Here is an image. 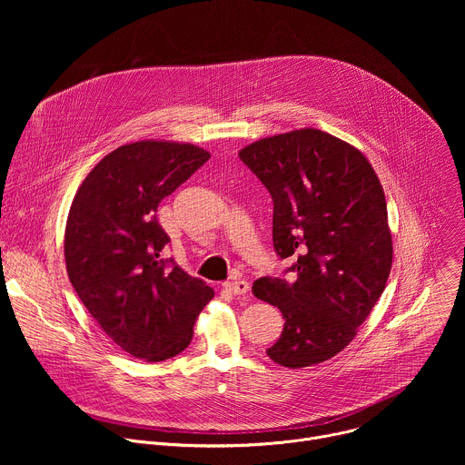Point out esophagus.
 <instances>
[{
  "label": "esophagus",
  "mask_w": 465,
  "mask_h": 465,
  "mask_svg": "<svg viewBox=\"0 0 465 465\" xmlns=\"http://www.w3.org/2000/svg\"><path fill=\"white\" fill-rule=\"evenodd\" d=\"M224 289L235 296H242V294H248L250 291V283L244 282V280H237V282H228L224 283Z\"/></svg>",
  "instance_id": "34e87169"
}]
</instances>
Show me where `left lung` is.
Segmentation results:
<instances>
[{
	"mask_svg": "<svg viewBox=\"0 0 465 465\" xmlns=\"http://www.w3.org/2000/svg\"><path fill=\"white\" fill-rule=\"evenodd\" d=\"M239 156L274 201L278 255L298 259L292 283L267 276L252 287L285 318L267 355L292 370L329 361L355 339L391 271L379 176L357 147L316 128L257 140Z\"/></svg>",
	"mask_w": 465,
	"mask_h": 465,
	"instance_id": "left-lung-1",
	"label": "left lung"
}]
</instances>
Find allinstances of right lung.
Instances as JSON below:
<instances>
[{
	"label": "right lung",
	"instance_id": "right-lung-1",
	"mask_svg": "<svg viewBox=\"0 0 465 465\" xmlns=\"http://www.w3.org/2000/svg\"><path fill=\"white\" fill-rule=\"evenodd\" d=\"M210 153L143 140L106 154L81 183L64 233L65 271L81 302L123 351L160 362L183 351L196 316L215 296L162 257L169 235L156 219Z\"/></svg>",
	"mask_w": 465,
	"mask_h": 465
}]
</instances>
